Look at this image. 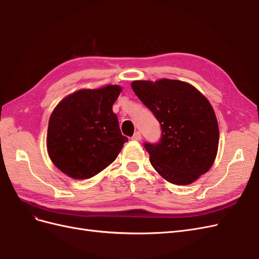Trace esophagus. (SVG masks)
<instances>
[{
  "instance_id": "obj_1",
  "label": "esophagus",
  "mask_w": 259,
  "mask_h": 259,
  "mask_svg": "<svg viewBox=\"0 0 259 259\" xmlns=\"http://www.w3.org/2000/svg\"><path fill=\"white\" fill-rule=\"evenodd\" d=\"M133 140H135V142H139V140H142V133L140 132H136L134 135L132 137Z\"/></svg>"
}]
</instances>
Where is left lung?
Segmentation results:
<instances>
[{
  "instance_id": "obj_1",
  "label": "left lung",
  "mask_w": 259,
  "mask_h": 259,
  "mask_svg": "<svg viewBox=\"0 0 259 259\" xmlns=\"http://www.w3.org/2000/svg\"><path fill=\"white\" fill-rule=\"evenodd\" d=\"M132 89L161 124L158 144H145L154 169L168 183L190 185L216 159L219 130L214 109L191 84L134 81Z\"/></svg>"
}]
</instances>
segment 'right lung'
I'll use <instances>...</instances> for the list:
<instances>
[{"instance_id": "obj_1", "label": "right lung", "mask_w": 259, "mask_h": 259, "mask_svg": "<svg viewBox=\"0 0 259 259\" xmlns=\"http://www.w3.org/2000/svg\"><path fill=\"white\" fill-rule=\"evenodd\" d=\"M122 89L80 90L62 99L49 121L48 152L55 166L74 179H89L116 159L124 143L112 106Z\"/></svg>"}]
</instances>
